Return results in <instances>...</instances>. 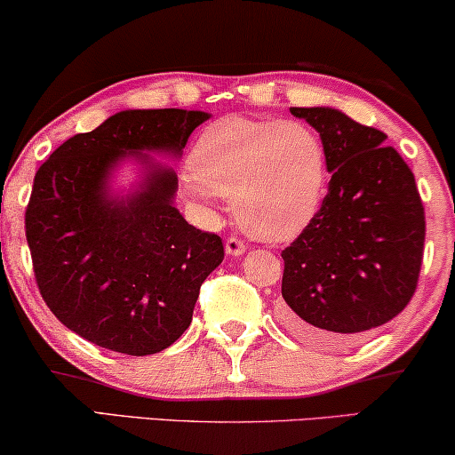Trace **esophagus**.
<instances>
[{
	"label": "esophagus",
	"mask_w": 455,
	"mask_h": 455,
	"mask_svg": "<svg viewBox=\"0 0 455 455\" xmlns=\"http://www.w3.org/2000/svg\"><path fill=\"white\" fill-rule=\"evenodd\" d=\"M244 251H246V244L238 238V235H229V238L226 240V252L232 254V257H235V254H242Z\"/></svg>",
	"instance_id": "34e87169"
}]
</instances>
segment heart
<instances>
[{
	"label": "heart",
	"instance_id": "b5f03b06",
	"mask_svg": "<svg viewBox=\"0 0 455 455\" xmlns=\"http://www.w3.org/2000/svg\"><path fill=\"white\" fill-rule=\"evenodd\" d=\"M325 176V148L315 130L226 116L196 139L184 184L195 198H229L235 220L254 238L285 242L315 217Z\"/></svg>",
	"mask_w": 455,
	"mask_h": 455
}]
</instances>
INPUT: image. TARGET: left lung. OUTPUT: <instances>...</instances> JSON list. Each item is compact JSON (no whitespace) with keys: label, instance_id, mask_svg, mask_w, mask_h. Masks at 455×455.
I'll use <instances>...</instances> for the list:
<instances>
[{"label":"left lung","instance_id":"8db88e82","mask_svg":"<svg viewBox=\"0 0 455 455\" xmlns=\"http://www.w3.org/2000/svg\"><path fill=\"white\" fill-rule=\"evenodd\" d=\"M290 111L321 134L331 180L321 209L282 251V321L298 339L339 347L412 300L425 207L412 170L381 130L338 109Z\"/></svg>","mask_w":455,"mask_h":455}]
</instances>
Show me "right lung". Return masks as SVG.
I'll return each mask as SVG.
<instances>
[{
	"label": "right lung",
	"mask_w": 455,
	"mask_h": 455,
	"mask_svg": "<svg viewBox=\"0 0 455 455\" xmlns=\"http://www.w3.org/2000/svg\"><path fill=\"white\" fill-rule=\"evenodd\" d=\"M209 114L132 109L74 134L36 172L24 213L35 279L49 310L80 338L147 356L190 327L198 291L223 260L217 234L172 204L178 178L151 167L142 190L111 201L105 180L126 155H180Z\"/></svg>",
	"instance_id": "obj_1"
}]
</instances>
